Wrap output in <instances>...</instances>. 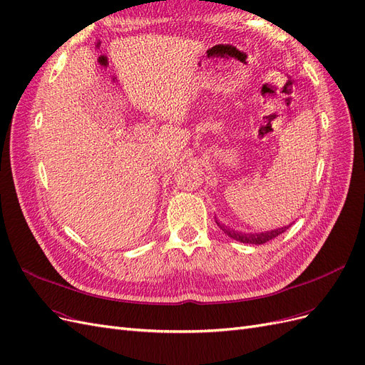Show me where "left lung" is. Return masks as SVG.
<instances>
[{"label":"left lung","mask_w":365,"mask_h":365,"mask_svg":"<svg viewBox=\"0 0 365 365\" xmlns=\"http://www.w3.org/2000/svg\"><path fill=\"white\" fill-rule=\"evenodd\" d=\"M215 220H216L217 227L222 230L228 237L239 240V242H242V244H252V245H262V244H264V242H268L274 237H277L279 235L284 233V231L291 227V225H288V227L275 228V230H271V231H263V233H242V231H236L233 228L224 225L222 222H219L216 217H215Z\"/></svg>","instance_id":"obj_1"}]
</instances>
